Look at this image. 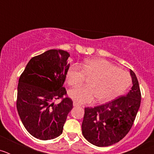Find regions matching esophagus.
<instances>
[{
  "instance_id": "obj_1",
  "label": "esophagus",
  "mask_w": 154,
  "mask_h": 154,
  "mask_svg": "<svg viewBox=\"0 0 154 154\" xmlns=\"http://www.w3.org/2000/svg\"><path fill=\"white\" fill-rule=\"evenodd\" d=\"M73 106H74L75 107L81 106V105H80V104H79V103H75V102H74V103H73Z\"/></svg>"
}]
</instances>
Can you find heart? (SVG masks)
<instances>
[{"label": "heart", "mask_w": 154, "mask_h": 154, "mask_svg": "<svg viewBox=\"0 0 154 154\" xmlns=\"http://www.w3.org/2000/svg\"><path fill=\"white\" fill-rule=\"evenodd\" d=\"M85 78L89 79V85L69 91V96L80 104L92 103L96 98L100 103L111 101L124 93L131 84V76L126 71L102 58L71 65L66 75L70 86L81 85Z\"/></svg>", "instance_id": "1"}]
</instances>
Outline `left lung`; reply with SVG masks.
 I'll use <instances>...</instances> for the list:
<instances>
[{"mask_svg":"<svg viewBox=\"0 0 154 154\" xmlns=\"http://www.w3.org/2000/svg\"><path fill=\"white\" fill-rule=\"evenodd\" d=\"M130 72L133 86L126 96L94 108H85L82 131L84 137L95 146L116 143L133 126L140 106L141 93L135 73L131 69Z\"/></svg>","mask_w":154,"mask_h":154,"instance_id":"obj_1","label":"left lung"}]
</instances>
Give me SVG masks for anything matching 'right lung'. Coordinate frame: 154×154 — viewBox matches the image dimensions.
I'll use <instances>...</instances> for the list:
<instances>
[{
  "instance_id": "obj_1",
  "label": "right lung",
  "mask_w": 154,
  "mask_h": 154,
  "mask_svg": "<svg viewBox=\"0 0 154 154\" xmlns=\"http://www.w3.org/2000/svg\"><path fill=\"white\" fill-rule=\"evenodd\" d=\"M69 53L51 49L33 57L20 76L17 109L28 133L42 140H52L62 133L72 100L63 87L69 69ZM62 99L55 105V99Z\"/></svg>"
}]
</instances>
